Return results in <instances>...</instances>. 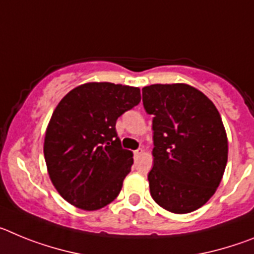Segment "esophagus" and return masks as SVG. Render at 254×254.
<instances>
[{
    "mask_svg": "<svg viewBox=\"0 0 254 254\" xmlns=\"http://www.w3.org/2000/svg\"><path fill=\"white\" fill-rule=\"evenodd\" d=\"M142 151H143L142 149H137V150H134V151H133V155H134V156H138V155H141V154H142Z\"/></svg>",
    "mask_w": 254,
    "mask_h": 254,
    "instance_id": "34e87169",
    "label": "esophagus"
}]
</instances>
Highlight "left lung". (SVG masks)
Returning a JSON list of instances; mask_svg holds the SVG:
<instances>
[{
  "label": "left lung",
  "mask_w": 254,
  "mask_h": 254,
  "mask_svg": "<svg viewBox=\"0 0 254 254\" xmlns=\"http://www.w3.org/2000/svg\"><path fill=\"white\" fill-rule=\"evenodd\" d=\"M152 117L154 167L150 193L174 214L205 205L219 187L228 161V138L214 103L186 84H155L142 89Z\"/></svg>",
  "instance_id": "8db88e82"
}]
</instances>
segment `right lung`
Instances as JSON below:
<instances>
[{
    "label": "right lung",
    "mask_w": 254,
    "mask_h": 254,
    "mask_svg": "<svg viewBox=\"0 0 254 254\" xmlns=\"http://www.w3.org/2000/svg\"><path fill=\"white\" fill-rule=\"evenodd\" d=\"M138 87L89 82L58 103L44 138L48 174L67 202L99 210L117 198L133 155L117 136L118 117L140 103Z\"/></svg>",
    "instance_id": "1"
}]
</instances>
